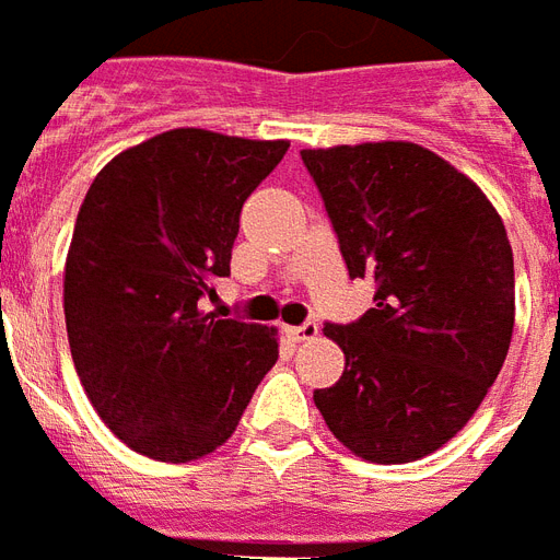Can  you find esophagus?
<instances>
[{"label": "esophagus", "mask_w": 560, "mask_h": 560, "mask_svg": "<svg viewBox=\"0 0 560 560\" xmlns=\"http://www.w3.org/2000/svg\"><path fill=\"white\" fill-rule=\"evenodd\" d=\"M289 334H292V339H298V342H304V339H315V336H318V325H315V322H304V325L292 327Z\"/></svg>", "instance_id": "esophagus-1"}]
</instances>
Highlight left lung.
<instances>
[{
  "instance_id": "1",
  "label": "left lung",
  "mask_w": 560,
  "mask_h": 560,
  "mask_svg": "<svg viewBox=\"0 0 560 560\" xmlns=\"http://www.w3.org/2000/svg\"><path fill=\"white\" fill-rule=\"evenodd\" d=\"M348 277L375 306L325 325L345 372L315 389L327 428L357 457L410 464L464 428L514 334V254L481 188L407 141L301 150Z\"/></svg>"
}]
</instances>
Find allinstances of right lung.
Instances as JSON below:
<instances>
[{"label": "right lung", "mask_w": 560, "mask_h": 560, "mask_svg": "<svg viewBox=\"0 0 560 560\" xmlns=\"http://www.w3.org/2000/svg\"><path fill=\"white\" fill-rule=\"evenodd\" d=\"M285 141L171 129L96 174L65 265L70 354L91 405L129 448L165 464L233 436L277 336L200 310L230 275L242 206Z\"/></svg>", "instance_id": "right-lung-1"}]
</instances>
